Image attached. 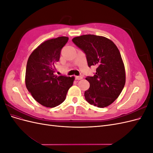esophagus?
Segmentation results:
<instances>
[{"instance_id": "34e87169", "label": "esophagus", "mask_w": 153, "mask_h": 153, "mask_svg": "<svg viewBox=\"0 0 153 153\" xmlns=\"http://www.w3.org/2000/svg\"><path fill=\"white\" fill-rule=\"evenodd\" d=\"M82 78H83V77H82V76H76V80H82Z\"/></svg>"}]
</instances>
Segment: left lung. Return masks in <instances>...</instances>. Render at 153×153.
<instances>
[{"instance_id":"1","label":"left lung","mask_w":153,"mask_h":153,"mask_svg":"<svg viewBox=\"0 0 153 153\" xmlns=\"http://www.w3.org/2000/svg\"><path fill=\"white\" fill-rule=\"evenodd\" d=\"M73 42L85 53L89 67L97 66L93 76H87L90 87L85 91L86 101L104 108L121 94L126 82V73L121 53L113 41L92 34L75 37Z\"/></svg>"}]
</instances>
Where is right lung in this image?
I'll use <instances>...</instances> for the list:
<instances>
[{
	"label": "right lung",
	"instance_id": "right-lung-1",
	"mask_svg": "<svg viewBox=\"0 0 153 153\" xmlns=\"http://www.w3.org/2000/svg\"><path fill=\"white\" fill-rule=\"evenodd\" d=\"M68 37L61 36L41 43L30 55L27 63L25 85L34 99L46 107L53 108L65 100L75 77L54 75Z\"/></svg>",
	"mask_w": 153,
	"mask_h": 153
}]
</instances>
